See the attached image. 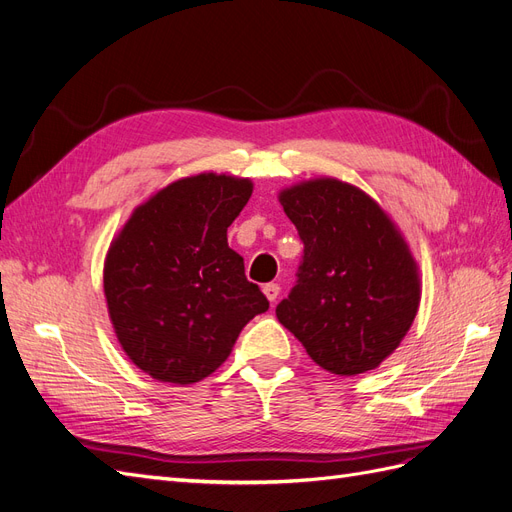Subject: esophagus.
I'll use <instances>...</instances> for the list:
<instances>
[{"label":"esophagus","instance_id":"1","mask_svg":"<svg viewBox=\"0 0 512 512\" xmlns=\"http://www.w3.org/2000/svg\"><path fill=\"white\" fill-rule=\"evenodd\" d=\"M262 292H265V297H267L271 303H275V299L280 297V284L269 282V284L262 286Z\"/></svg>","mask_w":512,"mask_h":512}]
</instances>
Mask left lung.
<instances>
[{
  "mask_svg": "<svg viewBox=\"0 0 512 512\" xmlns=\"http://www.w3.org/2000/svg\"><path fill=\"white\" fill-rule=\"evenodd\" d=\"M303 256L277 320L337 376L376 369L416 316L421 288L406 241L365 192L314 179L280 194Z\"/></svg>",
  "mask_w": 512,
  "mask_h": 512,
  "instance_id": "8db88e82",
  "label": "left lung"
}]
</instances>
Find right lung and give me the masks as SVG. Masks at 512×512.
I'll return each mask as SVG.
<instances>
[{
  "label": "right lung",
  "mask_w": 512,
  "mask_h": 512,
  "mask_svg": "<svg viewBox=\"0 0 512 512\" xmlns=\"http://www.w3.org/2000/svg\"><path fill=\"white\" fill-rule=\"evenodd\" d=\"M250 196V179H179L138 207L108 250V314L121 348L151 378H207L245 324L269 309L226 239Z\"/></svg>",
  "instance_id": "obj_1"
}]
</instances>
